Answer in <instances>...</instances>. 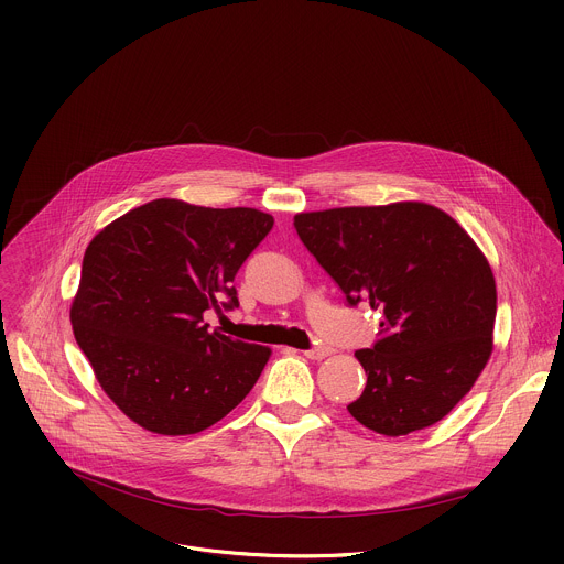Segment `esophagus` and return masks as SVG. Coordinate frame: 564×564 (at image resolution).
<instances>
[{
    "instance_id": "34e87169",
    "label": "esophagus",
    "mask_w": 564,
    "mask_h": 564,
    "mask_svg": "<svg viewBox=\"0 0 564 564\" xmlns=\"http://www.w3.org/2000/svg\"><path fill=\"white\" fill-rule=\"evenodd\" d=\"M303 355H305L307 359H326L328 355H333V348H328V346H314V348L305 350Z\"/></svg>"
}]
</instances>
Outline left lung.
Masks as SVG:
<instances>
[{
  "label": "left lung",
  "mask_w": 564,
  "mask_h": 564,
  "mask_svg": "<svg viewBox=\"0 0 564 564\" xmlns=\"http://www.w3.org/2000/svg\"><path fill=\"white\" fill-rule=\"evenodd\" d=\"M294 229L350 307L381 314L355 352L368 381L348 413L392 437L446 417L494 346L496 281L473 238L424 203L296 214Z\"/></svg>",
  "instance_id": "8db88e82"
}]
</instances>
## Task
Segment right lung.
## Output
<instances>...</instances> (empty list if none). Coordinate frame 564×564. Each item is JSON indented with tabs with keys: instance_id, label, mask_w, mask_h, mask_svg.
Instances as JSON below:
<instances>
[{
	"instance_id": "1",
	"label": "right lung",
	"mask_w": 564,
	"mask_h": 564,
	"mask_svg": "<svg viewBox=\"0 0 564 564\" xmlns=\"http://www.w3.org/2000/svg\"><path fill=\"white\" fill-rule=\"evenodd\" d=\"M272 227L274 218L252 207L158 198L91 240L70 307L73 335L135 424L194 435L252 390L270 350L209 333L203 316L238 307L234 276Z\"/></svg>"
}]
</instances>
